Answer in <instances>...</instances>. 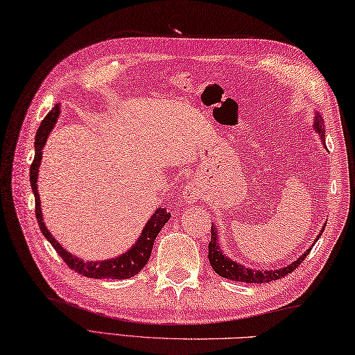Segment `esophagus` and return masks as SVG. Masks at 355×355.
I'll list each match as a JSON object with an SVG mask.
<instances>
[{"mask_svg": "<svg viewBox=\"0 0 355 355\" xmlns=\"http://www.w3.org/2000/svg\"><path fill=\"white\" fill-rule=\"evenodd\" d=\"M201 197H202V189L197 182H191L183 189V198L186 202H191V205L195 201H198Z\"/></svg>", "mask_w": 355, "mask_h": 355, "instance_id": "esophagus-1", "label": "esophagus"}]
</instances>
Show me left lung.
<instances>
[{
    "label": "left lung",
    "mask_w": 355,
    "mask_h": 355,
    "mask_svg": "<svg viewBox=\"0 0 355 355\" xmlns=\"http://www.w3.org/2000/svg\"><path fill=\"white\" fill-rule=\"evenodd\" d=\"M314 130L320 135L323 145H325V126H323V117L319 114V112H315ZM323 229L325 227H322V232L319 233V236L315 238V241L320 238V235L323 233ZM210 235L212 236H210L207 256H209V261H210V266H212V268L221 277L230 279V281H238V282H248V284H266V282H271V281H277V279H281L288 273H291V271L297 268V266L302 263V261L306 258L308 253L311 252V247L315 244V241H314V244L308 248V250L302 256H299L296 261L291 262L290 266L282 267V268H276V270H254V268H248L239 262L232 261L230 258H227V256L223 253L221 247H220V239H218V230L215 227H212V233H210Z\"/></svg>",
    "instance_id": "obj_1"
}]
</instances>
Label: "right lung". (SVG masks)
Returning <instances> with one entry per match:
<instances>
[{"mask_svg":"<svg viewBox=\"0 0 355 355\" xmlns=\"http://www.w3.org/2000/svg\"><path fill=\"white\" fill-rule=\"evenodd\" d=\"M59 114H61V105L56 103L41 122L40 130L36 131V135H35V158H33L32 166H30V184H32V191L35 195V202H36L35 214H36V220H37V224H40L42 235L47 238V241L53 247H55V250L64 259V262H67V266H69L71 270L78 271L79 275H84L87 277H93V279L132 277L137 273H140V270L148 263L150 252H153V247H154V241L158 233H160L163 225L169 221L171 214L166 212V209L158 207L154 212V215L150 216L148 223L145 224V227H143L137 243H135L130 250H126L123 254L117 256V258L107 259V261L85 262L84 259H79L78 256H73L70 252H67L65 248H62V245L53 238L49 229L45 227L44 220H42L40 193H37V184H36L37 173H40L41 158H42V148L49 139L53 126L56 125Z\"/></svg>","mask_w":355,"mask_h":355,"instance_id":"obj_1","label":"right lung"}]
</instances>
